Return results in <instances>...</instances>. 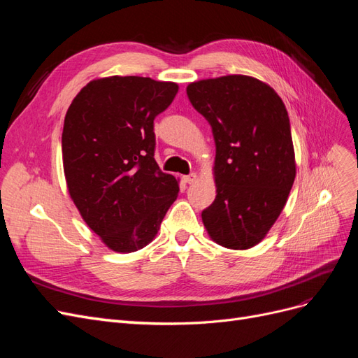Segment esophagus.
<instances>
[{"label":"esophagus","mask_w":358,"mask_h":358,"mask_svg":"<svg viewBox=\"0 0 358 358\" xmlns=\"http://www.w3.org/2000/svg\"><path fill=\"white\" fill-rule=\"evenodd\" d=\"M183 180H185L187 183H194L197 180V173H189V175H187V176H183Z\"/></svg>","instance_id":"obj_1"}]
</instances>
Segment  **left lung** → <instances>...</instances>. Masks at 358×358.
Listing matches in <instances>:
<instances>
[{"instance_id": "8db88e82", "label": "left lung", "mask_w": 358, "mask_h": 358, "mask_svg": "<svg viewBox=\"0 0 358 358\" xmlns=\"http://www.w3.org/2000/svg\"><path fill=\"white\" fill-rule=\"evenodd\" d=\"M187 94L216 148V197L201 212L204 229L224 248H252L279 218L296 178L285 104L272 86L245 74L192 82Z\"/></svg>"}]
</instances>
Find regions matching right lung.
<instances>
[{
  "label": "right lung",
  "mask_w": 358,
  "mask_h": 358,
  "mask_svg": "<svg viewBox=\"0 0 358 358\" xmlns=\"http://www.w3.org/2000/svg\"><path fill=\"white\" fill-rule=\"evenodd\" d=\"M178 91L175 82L140 76L94 79L64 119L69 194L86 225L115 252L152 242L178 199L179 179L162 173L154 158V119Z\"/></svg>",
  "instance_id": "add662e5"
}]
</instances>
